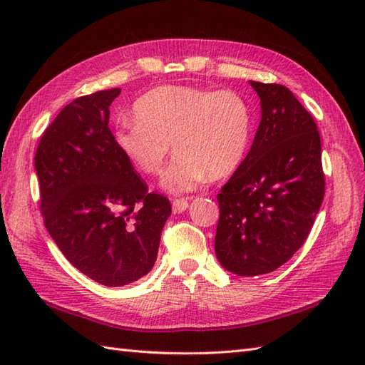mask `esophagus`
Here are the masks:
<instances>
[{"label": "esophagus", "instance_id": "obj_1", "mask_svg": "<svg viewBox=\"0 0 365 365\" xmlns=\"http://www.w3.org/2000/svg\"><path fill=\"white\" fill-rule=\"evenodd\" d=\"M188 208V200L187 199H174L173 200V210L174 213H182Z\"/></svg>", "mask_w": 365, "mask_h": 365}]
</instances>
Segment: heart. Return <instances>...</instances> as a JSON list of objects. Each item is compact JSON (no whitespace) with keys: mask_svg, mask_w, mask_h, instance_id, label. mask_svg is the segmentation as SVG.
<instances>
[{"mask_svg":"<svg viewBox=\"0 0 365 365\" xmlns=\"http://www.w3.org/2000/svg\"><path fill=\"white\" fill-rule=\"evenodd\" d=\"M131 114L135 122L115 130V147L139 173L155 175L173 144L177 155L161 187L174 195L230 175L251 143V108L232 91L168 84L139 97Z\"/></svg>","mask_w":365,"mask_h":365,"instance_id":"1","label":"heart"}]
</instances>
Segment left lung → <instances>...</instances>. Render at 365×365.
<instances>
[{
  "label": "left lung",
  "instance_id": "1",
  "mask_svg": "<svg viewBox=\"0 0 365 365\" xmlns=\"http://www.w3.org/2000/svg\"><path fill=\"white\" fill-rule=\"evenodd\" d=\"M260 98L254 143L218 195L215 252L238 276L267 274L304 245L324 196L315 120L282 84L250 81Z\"/></svg>",
  "mask_w": 365,
  "mask_h": 365
}]
</instances>
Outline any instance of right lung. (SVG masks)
<instances>
[{
	"instance_id": "1",
	"label": "right lung",
	"mask_w": 365,
	"mask_h": 365,
	"mask_svg": "<svg viewBox=\"0 0 365 365\" xmlns=\"http://www.w3.org/2000/svg\"><path fill=\"white\" fill-rule=\"evenodd\" d=\"M119 88L75 98L38 143L45 227L72 265L106 287L138 281L157 260L169 199L149 192L119 152L110 105Z\"/></svg>"
}]
</instances>
